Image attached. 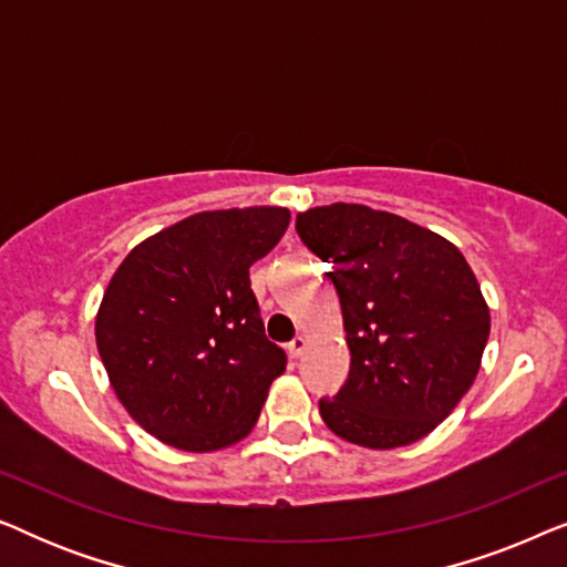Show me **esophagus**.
I'll use <instances>...</instances> for the list:
<instances>
[{
	"label": "esophagus",
	"mask_w": 567,
	"mask_h": 567,
	"mask_svg": "<svg viewBox=\"0 0 567 567\" xmlns=\"http://www.w3.org/2000/svg\"><path fill=\"white\" fill-rule=\"evenodd\" d=\"M307 346H309V340H307V336H297L289 343V353H291V359H301V355L307 353Z\"/></svg>",
	"instance_id": "34e87169"
}]
</instances>
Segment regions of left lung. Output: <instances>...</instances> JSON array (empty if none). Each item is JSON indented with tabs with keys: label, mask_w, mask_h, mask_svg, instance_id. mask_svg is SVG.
Returning a JSON list of instances; mask_svg holds the SVG:
<instances>
[{
	"label": "left lung",
	"mask_w": 567,
	"mask_h": 567,
	"mask_svg": "<svg viewBox=\"0 0 567 567\" xmlns=\"http://www.w3.org/2000/svg\"><path fill=\"white\" fill-rule=\"evenodd\" d=\"M297 231L343 312L351 371L320 415L336 436L398 449L429 436L475 382L491 309L470 262L436 231L361 204L317 206Z\"/></svg>",
	"instance_id": "obj_1"
}]
</instances>
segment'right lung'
Returning <instances> with one entry per match:
<instances>
[{
	"instance_id": "obj_1",
	"label": "right lung",
	"mask_w": 567,
	"mask_h": 567,
	"mask_svg": "<svg viewBox=\"0 0 567 567\" xmlns=\"http://www.w3.org/2000/svg\"><path fill=\"white\" fill-rule=\"evenodd\" d=\"M281 206L200 212L126 255L95 340L121 405L162 444L216 452L258 423L286 353L266 338L250 266L289 229Z\"/></svg>"
}]
</instances>
